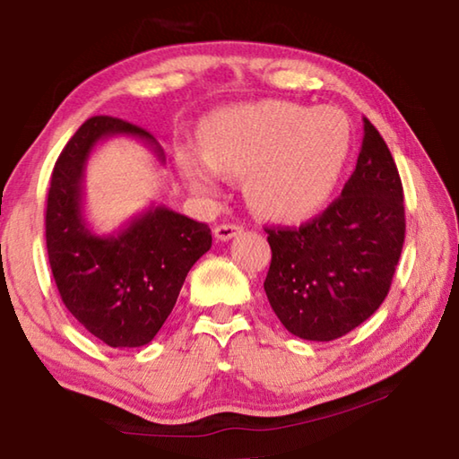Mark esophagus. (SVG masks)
<instances>
[{"mask_svg": "<svg viewBox=\"0 0 459 459\" xmlns=\"http://www.w3.org/2000/svg\"><path fill=\"white\" fill-rule=\"evenodd\" d=\"M240 230L243 229H240L238 224H219V227L214 229V237L219 240H230L232 237H237Z\"/></svg>", "mask_w": 459, "mask_h": 459, "instance_id": "esophagus-1", "label": "esophagus"}]
</instances>
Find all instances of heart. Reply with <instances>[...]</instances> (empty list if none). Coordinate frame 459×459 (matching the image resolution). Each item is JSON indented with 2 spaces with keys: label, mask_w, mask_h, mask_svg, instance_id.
I'll return each mask as SVG.
<instances>
[{
  "label": "heart",
  "mask_w": 459,
  "mask_h": 459,
  "mask_svg": "<svg viewBox=\"0 0 459 459\" xmlns=\"http://www.w3.org/2000/svg\"><path fill=\"white\" fill-rule=\"evenodd\" d=\"M200 145L202 153L178 152V168L194 192L214 196L221 174L245 178L255 212L301 222L330 204L351 158L352 131L333 107L307 111L290 100H263L208 117Z\"/></svg>",
  "instance_id": "1"
}]
</instances>
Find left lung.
<instances>
[{
    "mask_svg": "<svg viewBox=\"0 0 459 459\" xmlns=\"http://www.w3.org/2000/svg\"><path fill=\"white\" fill-rule=\"evenodd\" d=\"M265 293L293 336L330 342L383 304L405 243V206L394 160L364 119L356 169L342 196L299 229H267Z\"/></svg>",
    "mask_w": 459,
    "mask_h": 459,
    "instance_id": "1",
    "label": "left lung"
}]
</instances>
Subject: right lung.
Segmentation results:
<instances>
[{
    "label": "right lung",
    "instance_id": "obj_1",
    "mask_svg": "<svg viewBox=\"0 0 459 459\" xmlns=\"http://www.w3.org/2000/svg\"><path fill=\"white\" fill-rule=\"evenodd\" d=\"M115 135L166 155L145 129L115 117H91L62 150L46 204V248L68 312L111 348L150 344L168 320L186 275L212 245L208 224L166 206L145 208L111 235L84 216V169L95 147Z\"/></svg>",
    "mask_w": 459,
    "mask_h": 459
}]
</instances>
